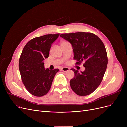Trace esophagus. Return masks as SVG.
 Here are the masks:
<instances>
[{
  "label": "esophagus",
  "instance_id": "1",
  "mask_svg": "<svg viewBox=\"0 0 127 127\" xmlns=\"http://www.w3.org/2000/svg\"><path fill=\"white\" fill-rule=\"evenodd\" d=\"M61 70L64 71V72H66L69 70V68H67V67H64L63 68H61Z\"/></svg>",
  "mask_w": 127,
  "mask_h": 127
}]
</instances>
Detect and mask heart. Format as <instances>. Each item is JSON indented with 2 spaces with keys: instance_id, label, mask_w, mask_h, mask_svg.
<instances>
[{
  "instance_id": "obj_1",
  "label": "heart",
  "mask_w": 127,
  "mask_h": 127,
  "mask_svg": "<svg viewBox=\"0 0 127 127\" xmlns=\"http://www.w3.org/2000/svg\"><path fill=\"white\" fill-rule=\"evenodd\" d=\"M66 42H67V41H63V42H61V44L66 43Z\"/></svg>"
}]
</instances>
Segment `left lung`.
I'll return each mask as SVG.
<instances>
[{"mask_svg": "<svg viewBox=\"0 0 127 127\" xmlns=\"http://www.w3.org/2000/svg\"><path fill=\"white\" fill-rule=\"evenodd\" d=\"M60 36L71 44L76 64L83 61V72L72 68L74 77L70 80L71 89L76 94L84 96L91 94L100 85L107 64V52L102 40L92 33L76 32L60 34Z\"/></svg>", "mask_w": 127, "mask_h": 127, "instance_id": "1", "label": "left lung"}]
</instances>
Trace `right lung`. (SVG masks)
Returning <instances> with one entry per match:
<instances>
[{
  "label": "right lung",
  "mask_w": 127,
  "mask_h": 127,
  "mask_svg": "<svg viewBox=\"0 0 127 127\" xmlns=\"http://www.w3.org/2000/svg\"><path fill=\"white\" fill-rule=\"evenodd\" d=\"M59 34H47L30 40L24 47L18 67L22 81L33 95L41 97L50 90L58 69L45 70L43 60L49 57L51 44Z\"/></svg>",
  "instance_id": "right-lung-1"
}]
</instances>
